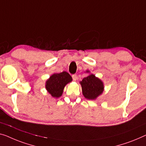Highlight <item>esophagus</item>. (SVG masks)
I'll return each instance as SVG.
<instances>
[{
  "label": "esophagus",
  "mask_w": 146,
  "mask_h": 146,
  "mask_svg": "<svg viewBox=\"0 0 146 146\" xmlns=\"http://www.w3.org/2000/svg\"><path fill=\"white\" fill-rule=\"evenodd\" d=\"M72 78H73V80H75V81H76V80H77V75H76V74H74V75H72Z\"/></svg>",
  "instance_id": "34e87169"
}]
</instances>
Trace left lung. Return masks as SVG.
Returning <instances> with one entry per match:
<instances>
[{
	"label": "left lung",
	"instance_id": "obj_1",
	"mask_svg": "<svg viewBox=\"0 0 146 146\" xmlns=\"http://www.w3.org/2000/svg\"><path fill=\"white\" fill-rule=\"evenodd\" d=\"M86 73H89V71H86ZM80 84L82 87V94L88 100H96L104 91L103 82L93 74L84 78Z\"/></svg>",
	"mask_w": 146,
	"mask_h": 146
}]
</instances>
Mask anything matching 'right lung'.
Listing matches in <instances>:
<instances>
[{
    "instance_id": "add662e5",
    "label": "right lung",
    "mask_w": 146,
    "mask_h": 146,
    "mask_svg": "<svg viewBox=\"0 0 146 146\" xmlns=\"http://www.w3.org/2000/svg\"><path fill=\"white\" fill-rule=\"evenodd\" d=\"M72 81V77L66 71L54 73L46 82V89L54 98H59L62 95L65 86Z\"/></svg>"
}]
</instances>
